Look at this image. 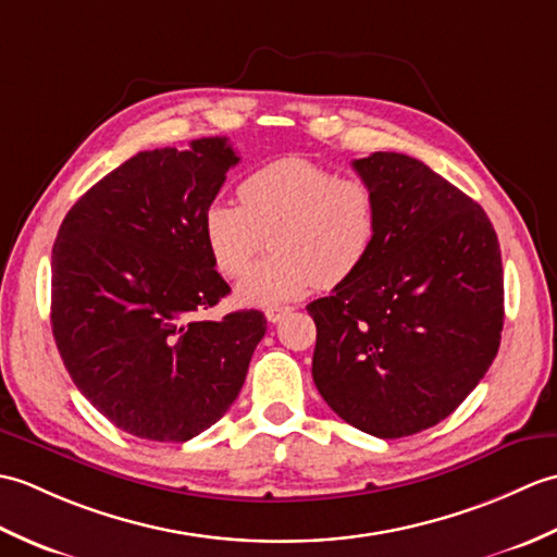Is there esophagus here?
Returning a JSON list of instances; mask_svg holds the SVG:
<instances>
[{"label": "esophagus", "instance_id": "esophagus-1", "mask_svg": "<svg viewBox=\"0 0 557 557\" xmlns=\"http://www.w3.org/2000/svg\"><path fill=\"white\" fill-rule=\"evenodd\" d=\"M289 313H292L289 306H272V309L265 311V318H268V323H280L282 318L289 315Z\"/></svg>", "mask_w": 557, "mask_h": 557}]
</instances>
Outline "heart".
Wrapping results in <instances>:
<instances>
[{
  "label": "heart",
  "mask_w": 557,
  "mask_h": 557,
  "mask_svg": "<svg viewBox=\"0 0 557 557\" xmlns=\"http://www.w3.org/2000/svg\"><path fill=\"white\" fill-rule=\"evenodd\" d=\"M239 200H212L203 239L222 275L236 277L270 234L275 253L236 285V301L258 309L304 297L315 282L335 287L369 263L381 236V198L361 180L306 158H280L239 184Z\"/></svg>",
  "instance_id": "obj_1"
}]
</instances>
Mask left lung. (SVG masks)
Returning a JSON list of instances; mask_svg holds the SVG:
<instances>
[{
  "instance_id": "1",
  "label": "left lung",
  "mask_w": 557,
  "mask_h": 557,
  "mask_svg": "<svg viewBox=\"0 0 557 557\" xmlns=\"http://www.w3.org/2000/svg\"><path fill=\"white\" fill-rule=\"evenodd\" d=\"M381 198V236L357 275L306 311L313 383L327 407L375 437L441 423L500 347L503 260L479 203L417 158L354 160Z\"/></svg>"
}]
</instances>
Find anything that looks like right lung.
I'll return each instance as SVG.
<instances>
[{"label":"right lung","instance_id":"obj_1","mask_svg":"<svg viewBox=\"0 0 557 557\" xmlns=\"http://www.w3.org/2000/svg\"><path fill=\"white\" fill-rule=\"evenodd\" d=\"M239 162L227 138L144 150L88 188L52 248V335L116 429L184 443L224 417L265 335L260 311L198 321L230 294L203 210Z\"/></svg>","mask_w":557,"mask_h":557}]
</instances>
